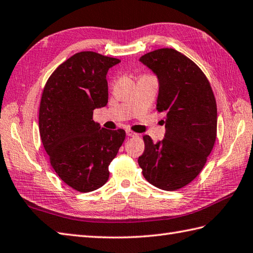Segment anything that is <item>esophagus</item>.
Masks as SVG:
<instances>
[{
    "label": "esophagus",
    "instance_id": "1",
    "mask_svg": "<svg viewBox=\"0 0 253 253\" xmlns=\"http://www.w3.org/2000/svg\"><path fill=\"white\" fill-rule=\"evenodd\" d=\"M126 133H127L128 137H137V133L131 131V130H126Z\"/></svg>",
    "mask_w": 253,
    "mask_h": 253
}]
</instances>
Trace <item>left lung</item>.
Masks as SVG:
<instances>
[{"mask_svg": "<svg viewBox=\"0 0 253 253\" xmlns=\"http://www.w3.org/2000/svg\"><path fill=\"white\" fill-rule=\"evenodd\" d=\"M157 74V111L164 113L165 137L157 143L143 135L138 159L150 184L178 190L201 173L216 139L217 109L211 84L195 62L174 49H159L140 57Z\"/></svg>", "mask_w": 253, "mask_h": 253, "instance_id": "1", "label": "left lung"}]
</instances>
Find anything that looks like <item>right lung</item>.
<instances>
[{"mask_svg": "<svg viewBox=\"0 0 253 253\" xmlns=\"http://www.w3.org/2000/svg\"><path fill=\"white\" fill-rule=\"evenodd\" d=\"M121 61L92 51L62 63L42 92L39 131L57 176L73 189L90 192L109 179V165L125 140L124 129L100 128L93 111L109 99L106 74Z\"/></svg>", "mask_w": 253, "mask_h": 253, "instance_id": "add662e5", "label": "right lung"}]
</instances>
